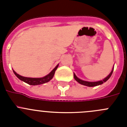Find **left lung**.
I'll return each mask as SVG.
<instances>
[{
  "label": "left lung",
  "instance_id": "left-lung-1",
  "mask_svg": "<svg viewBox=\"0 0 127 127\" xmlns=\"http://www.w3.org/2000/svg\"><path fill=\"white\" fill-rule=\"evenodd\" d=\"M113 69H113V70L111 72V73L109 74V76H107L105 78H104L103 80L99 81H97V82H88V81H83L81 80V79H79V78H78L76 75H75V74H74V77L75 80L77 81L79 83H80L81 85H85V86H90V87H92V86H98V85H102V83H104V82L107 81L109 79V77L111 76L112 74H113Z\"/></svg>",
  "mask_w": 127,
  "mask_h": 127
}]
</instances>
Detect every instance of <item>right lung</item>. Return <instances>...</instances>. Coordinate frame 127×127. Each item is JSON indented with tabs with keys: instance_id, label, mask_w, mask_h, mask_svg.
I'll return each mask as SVG.
<instances>
[{
	"instance_id": "obj_1",
	"label": "right lung",
	"mask_w": 127,
	"mask_h": 127,
	"mask_svg": "<svg viewBox=\"0 0 127 127\" xmlns=\"http://www.w3.org/2000/svg\"><path fill=\"white\" fill-rule=\"evenodd\" d=\"M58 65H57L56 66V67L52 71L50 72L49 74H48L47 76H44L43 77H41V78H32V77H23V76H20V75L18 74L15 71L13 70V72L14 73V74L16 75V76L19 78L20 80L23 81L25 82L27 84L30 85H41V84L46 83H48V81H50L53 77L54 74H55V70H57V67H58Z\"/></svg>"
}]
</instances>
